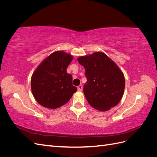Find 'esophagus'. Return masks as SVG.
<instances>
[{
	"mask_svg": "<svg viewBox=\"0 0 157 157\" xmlns=\"http://www.w3.org/2000/svg\"><path fill=\"white\" fill-rule=\"evenodd\" d=\"M77 88H78V91H82V84L79 85V86L77 87Z\"/></svg>",
	"mask_w": 157,
	"mask_h": 157,
	"instance_id": "1",
	"label": "esophagus"
}]
</instances>
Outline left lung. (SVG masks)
I'll list each match as a JSON object with an SVG mask.
<instances>
[{
    "instance_id": "left-lung-1",
    "label": "left lung",
    "mask_w": 157,
    "mask_h": 157,
    "mask_svg": "<svg viewBox=\"0 0 157 157\" xmlns=\"http://www.w3.org/2000/svg\"><path fill=\"white\" fill-rule=\"evenodd\" d=\"M77 60L86 71L87 82L83 91L90 105L101 111L116 106L125 88L124 76L117 65L101 52L80 56Z\"/></svg>"
}]
</instances>
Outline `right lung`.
Returning <instances> with one entry per match:
<instances>
[{
  "label": "right lung",
  "instance_id": "right-lung-1",
  "mask_svg": "<svg viewBox=\"0 0 157 157\" xmlns=\"http://www.w3.org/2000/svg\"><path fill=\"white\" fill-rule=\"evenodd\" d=\"M73 57L56 51L42 61L33 73L31 86L33 96L40 105L56 109L67 103L77 88L73 86V77L67 68Z\"/></svg>",
  "mask_w": 157,
  "mask_h": 157
}]
</instances>
